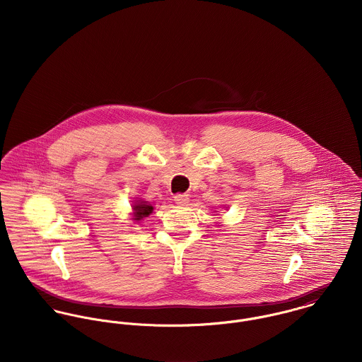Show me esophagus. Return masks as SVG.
<instances>
[{
  "label": "esophagus",
  "instance_id": "1",
  "mask_svg": "<svg viewBox=\"0 0 362 362\" xmlns=\"http://www.w3.org/2000/svg\"><path fill=\"white\" fill-rule=\"evenodd\" d=\"M174 201L180 206H185L188 204V195L187 194H177L174 195Z\"/></svg>",
  "mask_w": 362,
  "mask_h": 362
}]
</instances>
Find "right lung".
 <instances>
[{
	"label": "right lung",
	"instance_id": "obj_1",
	"mask_svg": "<svg viewBox=\"0 0 362 362\" xmlns=\"http://www.w3.org/2000/svg\"><path fill=\"white\" fill-rule=\"evenodd\" d=\"M132 209H134L132 220H135V221H141L142 218L148 217L153 211V206L146 201H135Z\"/></svg>",
	"mask_w": 362,
	"mask_h": 362
}]
</instances>
